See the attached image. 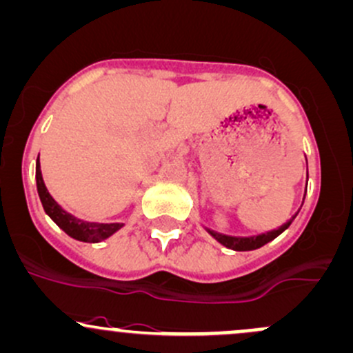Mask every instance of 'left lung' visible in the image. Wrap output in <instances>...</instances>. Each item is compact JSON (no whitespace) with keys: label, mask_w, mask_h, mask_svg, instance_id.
I'll return each mask as SVG.
<instances>
[{"label":"left lung","mask_w":353,"mask_h":353,"mask_svg":"<svg viewBox=\"0 0 353 353\" xmlns=\"http://www.w3.org/2000/svg\"><path fill=\"white\" fill-rule=\"evenodd\" d=\"M293 218H295V216H293ZM290 224H292V221L285 223L283 226L278 228V230H273V231H270V233L259 234V236H251V238H234V236H224V234L214 233V231H209V233H211V236H214L221 245L230 248V250L251 251V250H258V248L265 246L266 243L271 241V239H274L276 236H280L286 230V228L290 226Z\"/></svg>","instance_id":"8db88e82"}]
</instances>
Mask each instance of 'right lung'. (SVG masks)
<instances>
[{"label": "right lung", "instance_id": "1", "mask_svg": "<svg viewBox=\"0 0 353 353\" xmlns=\"http://www.w3.org/2000/svg\"><path fill=\"white\" fill-rule=\"evenodd\" d=\"M37 185H38V194H40L41 204L46 214L50 216L61 230L65 231L72 238L79 239V241L85 243H99L102 239L108 238L119 231L122 228L120 223H112V224H102V223H87V221L77 219L75 216H72L70 212L65 211L60 204L53 199L52 194L46 189L43 176H41V168L40 161L37 162Z\"/></svg>", "mask_w": 353, "mask_h": 353}]
</instances>
